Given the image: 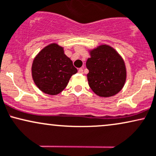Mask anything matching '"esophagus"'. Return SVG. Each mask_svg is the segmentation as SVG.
I'll use <instances>...</instances> for the list:
<instances>
[{
  "instance_id": "esophagus-1",
  "label": "esophagus",
  "mask_w": 156,
  "mask_h": 156,
  "mask_svg": "<svg viewBox=\"0 0 156 156\" xmlns=\"http://www.w3.org/2000/svg\"><path fill=\"white\" fill-rule=\"evenodd\" d=\"M78 71H79V73H83V69H79V70H78Z\"/></svg>"
}]
</instances>
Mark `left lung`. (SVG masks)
Segmentation results:
<instances>
[{
	"mask_svg": "<svg viewBox=\"0 0 156 156\" xmlns=\"http://www.w3.org/2000/svg\"><path fill=\"white\" fill-rule=\"evenodd\" d=\"M90 55L86 62L89 86L99 97L116 95L124 87L127 77L123 59L108 45H101L90 50Z\"/></svg>",
	"mask_w": 156,
	"mask_h": 156,
	"instance_id": "1",
	"label": "left lung"
}]
</instances>
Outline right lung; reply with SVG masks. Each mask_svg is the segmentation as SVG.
<instances>
[{"label": "right lung", "mask_w": 156, "mask_h": 156, "mask_svg": "<svg viewBox=\"0 0 156 156\" xmlns=\"http://www.w3.org/2000/svg\"><path fill=\"white\" fill-rule=\"evenodd\" d=\"M77 72L63 48L51 43L43 48L33 60L31 74L41 91L57 95L66 88L70 78Z\"/></svg>", "instance_id": "obj_1"}]
</instances>
